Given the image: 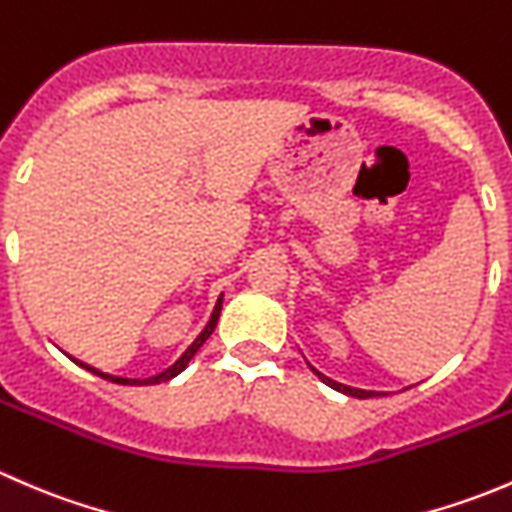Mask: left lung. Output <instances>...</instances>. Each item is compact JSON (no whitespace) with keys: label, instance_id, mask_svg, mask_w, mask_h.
Here are the masks:
<instances>
[{"label":"left lung","instance_id":"left-lung-1","mask_svg":"<svg viewBox=\"0 0 512 512\" xmlns=\"http://www.w3.org/2000/svg\"><path fill=\"white\" fill-rule=\"evenodd\" d=\"M312 371L314 374L319 376V379L324 381V384L327 386H332V389H337V391H342V394H347V396H354V399H369V396H384V394H379V391H364V389H352V386H344V384H339V381H332L329 379V376H324V374H319L317 369H314L312 366Z\"/></svg>","mask_w":512,"mask_h":512}]
</instances>
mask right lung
I'll return each instance as SVG.
<instances>
[{"label":"right lung","mask_w":512,"mask_h":512,"mask_svg":"<svg viewBox=\"0 0 512 512\" xmlns=\"http://www.w3.org/2000/svg\"><path fill=\"white\" fill-rule=\"evenodd\" d=\"M220 309H223V297H220V299H218V304H215V309H213V317H210V322L205 324V329H203V332H200V337L195 339V342L190 344L188 349H185L183 356H180V359L175 361L173 366H168V369H165V371H160V374H156V376H148V379H123V376H111V374H103V371H98V369H94V366L84 364V361H76V359H74V361H76V364H79V366H84L86 371H91V374L101 376V379H106V381H113V384H123V386H151V384H160V381H168V379H173V376H178L180 371H183L185 366L190 364V359H193L195 352H198V349L203 347V344H205V339H208L210 334H213L215 324H218V317H220Z\"/></svg>","instance_id":"add662e5"}]
</instances>
